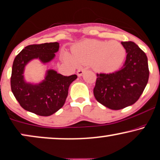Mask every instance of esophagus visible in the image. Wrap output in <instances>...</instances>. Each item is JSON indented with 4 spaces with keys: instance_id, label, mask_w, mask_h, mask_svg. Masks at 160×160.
<instances>
[{
    "instance_id": "esophagus-1",
    "label": "esophagus",
    "mask_w": 160,
    "mask_h": 160,
    "mask_svg": "<svg viewBox=\"0 0 160 160\" xmlns=\"http://www.w3.org/2000/svg\"><path fill=\"white\" fill-rule=\"evenodd\" d=\"M84 72H85V68H78V72H77V74H78V76H82V74H83Z\"/></svg>"
}]
</instances>
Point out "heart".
Listing matches in <instances>:
<instances>
[{"label": "heart", "mask_w": 160, "mask_h": 160, "mask_svg": "<svg viewBox=\"0 0 160 160\" xmlns=\"http://www.w3.org/2000/svg\"><path fill=\"white\" fill-rule=\"evenodd\" d=\"M74 55L65 52L62 60L71 66L90 64L95 71L111 73L119 69L126 56L124 46L117 41L88 40L73 50Z\"/></svg>", "instance_id": "b5f03b06"}]
</instances>
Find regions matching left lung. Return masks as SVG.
Segmentation results:
<instances>
[{
  "instance_id": "1",
  "label": "left lung",
  "mask_w": 160,
  "mask_h": 160,
  "mask_svg": "<svg viewBox=\"0 0 160 160\" xmlns=\"http://www.w3.org/2000/svg\"><path fill=\"white\" fill-rule=\"evenodd\" d=\"M126 50V59L120 70L97 74L94 95L102 105L113 110L131 106L140 98L148 81V58L132 41L121 42Z\"/></svg>"
}]
</instances>
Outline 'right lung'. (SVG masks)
<instances>
[{"label": "right lung", "mask_w": 160, "mask_h": 160, "mask_svg": "<svg viewBox=\"0 0 160 160\" xmlns=\"http://www.w3.org/2000/svg\"><path fill=\"white\" fill-rule=\"evenodd\" d=\"M58 49V42L32 44L26 46L14 60L10 80L12 92L22 108L39 116H50L63 106L68 87L78 76H63L49 70L45 80L34 86L24 81V67L34 58L43 62L50 61Z\"/></svg>", "instance_id": "add662e5"}]
</instances>
